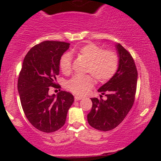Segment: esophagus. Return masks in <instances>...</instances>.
Here are the masks:
<instances>
[{
  "mask_svg": "<svg viewBox=\"0 0 161 161\" xmlns=\"http://www.w3.org/2000/svg\"><path fill=\"white\" fill-rule=\"evenodd\" d=\"M81 99H82V97H81V96H78V95L75 96V101H80Z\"/></svg>",
  "mask_w": 161,
  "mask_h": 161,
  "instance_id": "34e87169",
  "label": "esophagus"
}]
</instances>
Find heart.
<instances>
[{
  "label": "heart",
  "mask_w": 161,
  "mask_h": 161,
  "mask_svg": "<svg viewBox=\"0 0 161 161\" xmlns=\"http://www.w3.org/2000/svg\"><path fill=\"white\" fill-rule=\"evenodd\" d=\"M76 53L88 61L86 73H91L99 82H106L116 73L119 64L116 53L110 50H103L102 47L93 43H88L79 47ZM60 69L64 74H69L72 70L71 57L64 54L59 62ZM95 83L91 75H75L66 82V88L73 93L83 95L92 88Z\"/></svg>",
  "instance_id": "1"
}]
</instances>
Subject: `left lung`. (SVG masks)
<instances>
[{"label": "left lung", "mask_w": 161, "mask_h": 161, "mask_svg": "<svg viewBox=\"0 0 161 161\" xmlns=\"http://www.w3.org/2000/svg\"><path fill=\"white\" fill-rule=\"evenodd\" d=\"M116 48L119 57L117 71L97 91L107 100L93 97L91 111L87 116L89 125L97 130L109 131L122 123L134 104L138 72L132 55L120 44Z\"/></svg>", "instance_id": "8db88e82"}]
</instances>
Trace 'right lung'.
Returning <instances> with one entry per match:
<instances>
[{"label":"right lung","instance_id":"add662e5","mask_svg":"<svg viewBox=\"0 0 161 161\" xmlns=\"http://www.w3.org/2000/svg\"><path fill=\"white\" fill-rule=\"evenodd\" d=\"M69 43L45 41L35 45L23 60L18 79V92L28 120L44 132H53L65 124L67 112L74 101L69 92L49 95L50 87L59 88V62Z\"/></svg>","mask_w":161,"mask_h":161}]
</instances>
